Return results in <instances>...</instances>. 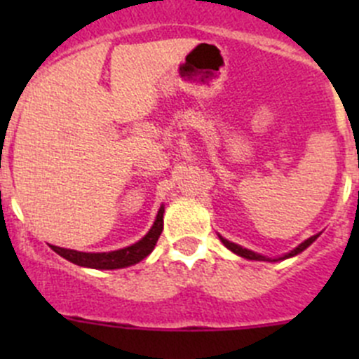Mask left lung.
<instances>
[{
  "label": "left lung",
  "mask_w": 359,
  "mask_h": 359,
  "mask_svg": "<svg viewBox=\"0 0 359 359\" xmlns=\"http://www.w3.org/2000/svg\"><path fill=\"white\" fill-rule=\"evenodd\" d=\"M320 236V234H314V236H311V238H307L306 241H304V243H300L299 247L297 248H293L290 253H287V255H283V257H278V259H269V257H266V255H260V253H255V252H252V250H248V248H243V247H240V245H236V243H233V241H227L226 238H222L219 234V238H220V241H222L224 243V247L226 248H229L231 252H234L236 253V255H240V257H243V259H248V260H267V262H276V260H285V259H288V257H295V255H299L300 252H304V250H306L307 247H309L311 243H313V241H316V238Z\"/></svg>",
  "instance_id": "left-lung-1"
}]
</instances>
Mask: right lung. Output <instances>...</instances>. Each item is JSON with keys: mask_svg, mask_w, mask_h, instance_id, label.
I'll return each instance as SVG.
<instances>
[{"mask_svg": "<svg viewBox=\"0 0 359 359\" xmlns=\"http://www.w3.org/2000/svg\"><path fill=\"white\" fill-rule=\"evenodd\" d=\"M163 213H165V206L161 205L159 208L156 220H154L153 227L149 229V233L139 240L137 243L130 245L126 248L114 250V252H104V253H92V252H78V250H69V248H60L55 245H50L55 253H59L60 257L69 260V262L76 264V266L81 267H92V269H121V267L133 266V264L140 262L142 259H146L154 247H156V241L163 231Z\"/></svg>", "mask_w": 359, "mask_h": 359, "instance_id": "1", "label": "right lung"}]
</instances>
